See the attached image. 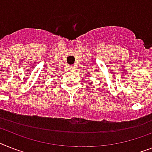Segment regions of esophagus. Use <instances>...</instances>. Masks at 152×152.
I'll use <instances>...</instances> for the list:
<instances>
[{"instance_id":"esophagus-1","label":"esophagus","mask_w":152,"mask_h":152,"mask_svg":"<svg viewBox=\"0 0 152 152\" xmlns=\"http://www.w3.org/2000/svg\"><path fill=\"white\" fill-rule=\"evenodd\" d=\"M69 67H70V70H72V71H75V66H74V65L69 66Z\"/></svg>"}]
</instances>
